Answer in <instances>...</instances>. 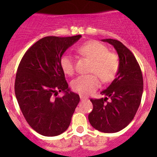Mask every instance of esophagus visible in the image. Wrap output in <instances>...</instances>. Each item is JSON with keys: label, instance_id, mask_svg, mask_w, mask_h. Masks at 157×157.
I'll return each mask as SVG.
<instances>
[{"label": "esophagus", "instance_id": "obj_1", "mask_svg": "<svg viewBox=\"0 0 157 157\" xmlns=\"http://www.w3.org/2000/svg\"><path fill=\"white\" fill-rule=\"evenodd\" d=\"M80 99H81L82 101L84 100V99H87V98H86V96H83V95H80Z\"/></svg>", "mask_w": 157, "mask_h": 157}]
</instances>
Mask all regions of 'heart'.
<instances>
[{
    "mask_svg": "<svg viewBox=\"0 0 157 157\" xmlns=\"http://www.w3.org/2000/svg\"><path fill=\"white\" fill-rule=\"evenodd\" d=\"M77 52L91 60L90 72L87 75H80L73 80L71 86L74 92L81 95L93 93L100 85L99 78L104 83L113 80L119 68V61L115 54L109 52L105 45L96 40L89 41L79 47ZM61 67L67 75L74 72V58L71 55H63L60 60Z\"/></svg>",
    "mask_w": 157,
    "mask_h": 157,
    "instance_id": "1",
    "label": "heart"
}]
</instances>
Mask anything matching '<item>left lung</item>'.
Segmentation results:
<instances>
[{
  "mask_svg": "<svg viewBox=\"0 0 157 157\" xmlns=\"http://www.w3.org/2000/svg\"><path fill=\"white\" fill-rule=\"evenodd\" d=\"M102 41L113 45L116 50L119 68L115 80L100 93L105 98L90 99L93 109L88 118L95 129L115 133L127 127L139 108L143 94V76L135 57L125 45L116 39Z\"/></svg>",
  "mask_w": 157,
  "mask_h": 157,
  "instance_id": "obj_1",
  "label": "left lung"
}]
</instances>
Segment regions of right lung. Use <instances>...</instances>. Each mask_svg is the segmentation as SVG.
<instances>
[{
    "instance_id": "right-lung-1",
    "label": "right lung",
    "mask_w": 157,
    "mask_h": 157,
    "mask_svg": "<svg viewBox=\"0 0 157 157\" xmlns=\"http://www.w3.org/2000/svg\"><path fill=\"white\" fill-rule=\"evenodd\" d=\"M81 38L47 36L23 55L16 74L15 95L30 127L46 137L62 134L71 124L80 96L71 91L60 64L63 54ZM59 91L65 95L55 98Z\"/></svg>"
}]
</instances>
